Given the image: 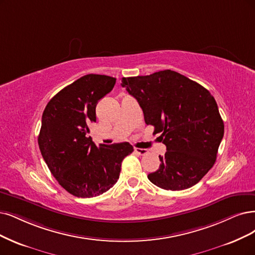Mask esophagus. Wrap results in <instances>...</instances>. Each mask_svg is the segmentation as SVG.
<instances>
[{
  "instance_id": "1",
  "label": "esophagus",
  "mask_w": 255,
  "mask_h": 255,
  "mask_svg": "<svg viewBox=\"0 0 255 255\" xmlns=\"http://www.w3.org/2000/svg\"><path fill=\"white\" fill-rule=\"evenodd\" d=\"M134 151L139 155H145V154L148 153V150L143 149V148H134Z\"/></svg>"
}]
</instances>
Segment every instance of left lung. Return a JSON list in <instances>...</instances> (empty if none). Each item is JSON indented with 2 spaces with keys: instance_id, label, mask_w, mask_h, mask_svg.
Masks as SVG:
<instances>
[{
  "instance_id": "left-lung-1",
  "label": "left lung",
  "mask_w": 255,
  "mask_h": 255,
  "mask_svg": "<svg viewBox=\"0 0 255 255\" xmlns=\"http://www.w3.org/2000/svg\"><path fill=\"white\" fill-rule=\"evenodd\" d=\"M122 86L138 102L153 133H162L159 139L167 148L149 181L172 191L199 183L214 165L224 136V122L211 93L169 69L123 78Z\"/></svg>"
}]
</instances>
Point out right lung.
Returning a JSON list of instances; mask_svg holds the SVG:
<instances>
[{
	"label": "right lung",
	"mask_w": 255,
	"mask_h": 255,
	"mask_svg": "<svg viewBox=\"0 0 255 255\" xmlns=\"http://www.w3.org/2000/svg\"><path fill=\"white\" fill-rule=\"evenodd\" d=\"M115 78L87 74L63 88L48 102L42 116L37 143L55 180L70 194L93 197L113 187L123 159L132 153L129 143L92 142L88 125L97 121L98 102L109 93Z\"/></svg>",
	"instance_id": "right-lung-1"
}]
</instances>
